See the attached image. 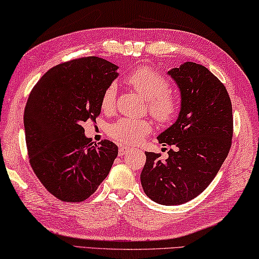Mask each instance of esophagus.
Here are the masks:
<instances>
[{
  "label": "esophagus",
  "instance_id": "obj_1",
  "mask_svg": "<svg viewBox=\"0 0 259 259\" xmlns=\"http://www.w3.org/2000/svg\"><path fill=\"white\" fill-rule=\"evenodd\" d=\"M129 147H125V146H120V149H118V155H124L126 152H129Z\"/></svg>",
  "mask_w": 259,
  "mask_h": 259
}]
</instances>
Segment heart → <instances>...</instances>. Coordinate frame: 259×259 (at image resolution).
<instances>
[{"mask_svg":"<svg viewBox=\"0 0 259 259\" xmlns=\"http://www.w3.org/2000/svg\"><path fill=\"white\" fill-rule=\"evenodd\" d=\"M126 83L146 99L150 114L160 124H169L180 113L181 101L178 94L170 91V81L161 72L150 67H138L125 78ZM117 86L109 84L102 92L100 107L106 113L112 112L116 105ZM153 130L149 120L123 117L110 123L107 134L121 144H138Z\"/></svg>","mask_w":259,"mask_h":259,"instance_id":"1","label":"heart"}]
</instances>
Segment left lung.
<instances>
[{"label": "left lung", "mask_w": 259, "mask_h": 259, "mask_svg": "<svg viewBox=\"0 0 259 259\" xmlns=\"http://www.w3.org/2000/svg\"><path fill=\"white\" fill-rule=\"evenodd\" d=\"M168 75L181 91V112L158 139L175 150L165 161L145 152L141 181L155 203L179 205L202 194L218 174L232 146L233 109L225 85L203 65L186 62Z\"/></svg>", "instance_id": "obj_1"}]
</instances>
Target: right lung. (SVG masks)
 <instances>
[{
	"mask_svg": "<svg viewBox=\"0 0 259 259\" xmlns=\"http://www.w3.org/2000/svg\"><path fill=\"white\" fill-rule=\"evenodd\" d=\"M117 67L97 56L67 61L45 73L32 89L24 112L30 165L57 199L80 203L107 178L118 149L104 139L93 144L81 123L96 121L102 92Z\"/></svg>",
	"mask_w": 259,
	"mask_h": 259,
	"instance_id": "1",
	"label": "right lung"
}]
</instances>
